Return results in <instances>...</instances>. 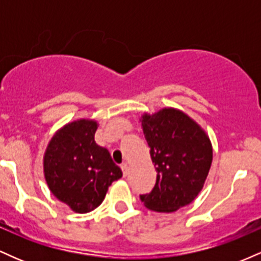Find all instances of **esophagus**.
I'll return each mask as SVG.
<instances>
[{
  "instance_id": "esophagus-1",
  "label": "esophagus",
  "mask_w": 261,
  "mask_h": 261,
  "mask_svg": "<svg viewBox=\"0 0 261 261\" xmlns=\"http://www.w3.org/2000/svg\"><path fill=\"white\" fill-rule=\"evenodd\" d=\"M121 169H122V173H124V176H126L127 173H128L127 163H122V164H121Z\"/></svg>"
}]
</instances>
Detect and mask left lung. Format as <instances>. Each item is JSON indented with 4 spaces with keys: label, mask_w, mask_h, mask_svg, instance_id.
I'll return each mask as SVG.
<instances>
[{
    "label": "left lung",
    "mask_w": 261,
    "mask_h": 261,
    "mask_svg": "<svg viewBox=\"0 0 261 261\" xmlns=\"http://www.w3.org/2000/svg\"><path fill=\"white\" fill-rule=\"evenodd\" d=\"M157 172L153 190L140 199L157 212H174L202 190L212 163V145L205 130L188 114L163 108L140 119Z\"/></svg>",
    "instance_id": "8db88e82"
}]
</instances>
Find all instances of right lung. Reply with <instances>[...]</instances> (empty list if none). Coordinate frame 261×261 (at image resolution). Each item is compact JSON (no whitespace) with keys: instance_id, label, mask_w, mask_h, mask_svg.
I'll list each match as a JSON object with an SVG mask.
<instances>
[{"instance_id":"1","label":"right lung","mask_w":261,"mask_h":261,"mask_svg":"<svg viewBox=\"0 0 261 261\" xmlns=\"http://www.w3.org/2000/svg\"><path fill=\"white\" fill-rule=\"evenodd\" d=\"M98 122L79 119L59 128L45 149L44 176L53 195L77 214L103 202L108 188L122 176L107 148L95 143Z\"/></svg>"}]
</instances>
